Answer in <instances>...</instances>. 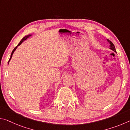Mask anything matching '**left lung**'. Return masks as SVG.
I'll use <instances>...</instances> for the list:
<instances>
[{
	"mask_svg": "<svg viewBox=\"0 0 130 130\" xmlns=\"http://www.w3.org/2000/svg\"><path fill=\"white\" fill-rule=\"evenodd\" d=\"M108 41L109 42V43H110V49H111V50H113L114 52H116L115 47V46H114V45H113V43L111 41H110L109 40H108Z\"/></svg>",
	"mask_w": 130,
	"mask_h": 130,
	"instance_id": "1",
	"label": "left lung"
}]
</instances>
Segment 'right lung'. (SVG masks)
Returning <instances> with one entry per match:
<instances>
[{
  "label": "right lung",
  "mask_w": 130,
  "mask_h": 130,
  "mask_svg": "<svg viewBox=\"0 0 130 130\" xmlns=\"http://www.w3.org/2000/svg\"><path fill=\"white\" fill-rule=\"evenodd\" d=\"M31 36V35H27V36H25V37H23V38H22V40L20 41V42H19V44H18V45L16 47H15V48H14V50H12V53H11V56H10V60H9V61H8V62H10V60H11V57H12V54H13V53H14V52H15V50H16V49H17V47L18 46H19V45H21V44L24 41H25V40H26V39H27V38H28V37H29L30 36Z\"/></svg>",
  "instance_id": "obj_1"
}]
</instances>
